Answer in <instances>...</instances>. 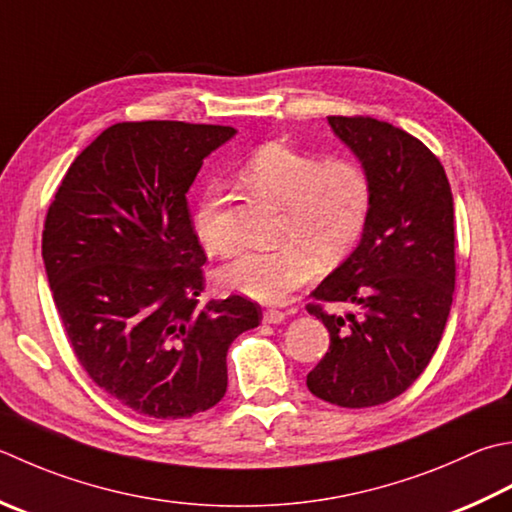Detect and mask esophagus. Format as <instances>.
I'll list each match as a JSON object with an SVG mask.
<instances>
[{"label":"esophagus","mask_w":512,"mask_h":512,"mask_svg":"<svg viewBox=\"0 0 512 512\" xmlns=\"http://www.w3.org/2000/svg\"><path fill=\"white\" fill-rule=\"evenodd\" d=\"M264 322L266 324H284L286 313H282V310H275V308H268V310H264Z\"/></svg>","instance_id":"obj_1"}]
</instances>
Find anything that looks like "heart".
Segmentation results:
<instances>
[{"instance_id": "heart-1", "label": "heart", "mask_w": 512, "mask_h": 512, "mask_svg": "<svg viewBox=\"0 0 512 512\" xmlns=\"http://www.w3.org/2000/svg\"><path fill=\"white\" fill-rule=\"evenodd\" d=\"M244 177L259 195L284 208L282 248L237 255L219 279L230 290L266 304L286 302L315 275L317 262L335 266L357 246L373 210V184L364 168L326 162L282 144L257 150ZM195 233L208 253L228 255L235 239L224 224V190L208 186L195 208Z\"/></svg>"}]
</instances>
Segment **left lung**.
<instances>
[{
    "mask_svg": "<svg viewBox=\"0 0 512 512\" xmlns=\"http://www.w3.org/2000/svg\"><path fill=\"white\" fill-rule=\"evenodd\" d=\"M373 184L368 226L310 297L330 333L306 377L315 397L342 408L390 402L424 373L455 293L453 193L444 166L417 137L373 117H328ZM322 303L344 305L328 314Z\"/></svg>",
    "mask_w": 512,
    "mask_h": 512,
    "instance_id": "8db88e82",
    "label": "left lung"
}]
</instances>
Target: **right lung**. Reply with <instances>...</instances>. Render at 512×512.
I'll use <instances>...</instances> for the list:
<instances>
[{
	"label": "right lung",
	"mask_w": 512,
	"mask_h": 512,
	"mask_svg": "<svg viewBox=\"0 0 512 512\" xmlns=\"http://www.w3.org/2000/svg\"><path fill=\"white\" fill-rule=\"evenodd\" d=\"M230 126L124 122L70 164L48 206L42 257L77 362L139 415L182 419L226 395V353L259 326L239 295L210 299L186 193Z\"/></svg>",
	"instance_id": "obj_1"
}]
</instances>
